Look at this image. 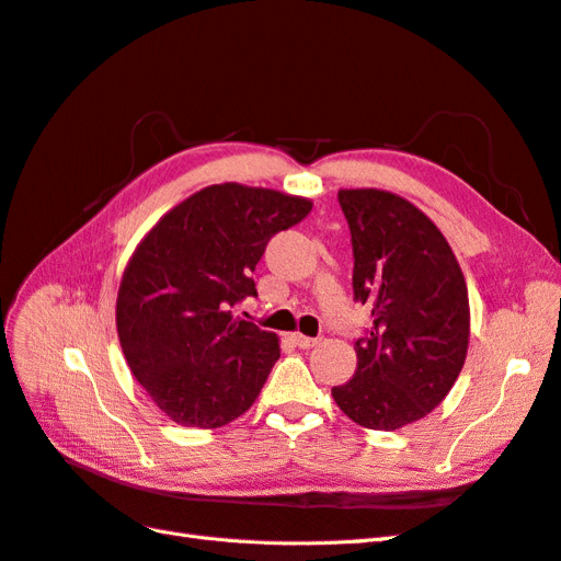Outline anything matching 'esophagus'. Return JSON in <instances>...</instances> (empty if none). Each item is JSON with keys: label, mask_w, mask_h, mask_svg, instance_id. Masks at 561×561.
Here are the masks:
<instances>
[{"label": "esophagus", "mask_w": 561, "mask_h": 561, "mask_svg": "<svg viewBox=\"0 0 561 561\" xmlns=\"http://www.w3.org/2000/svg\"><path fill=\"white\" fill-rule=\"evenodd\" d=\"M293 342H295L299 348H313V346L318 344V339L304 336V334H293Z\"/></svg>", "instance_id": "obj_1"}]
</instances>
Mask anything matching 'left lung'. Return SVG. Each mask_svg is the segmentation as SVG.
<instances>
[{
    "mask_svg": "<svg viewBox=\"0 0 561 561\" xmlns=\"http://www.w3.org/2000/svg\"><path fill=\"white\" fill-rule=\"evenodd\" d=\"M351 229L353 297L371 307L358 369L332 388L351 421L398 431L431 414L461 375L470 336L463 271L431 219L381 190H339Z\"/></svg>",
    "mask_w": 561,
    "mask_h": 561,
    "instance_id": "obj_1",
    "label": "left lung"
}]
</instances>
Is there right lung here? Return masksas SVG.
Wrapping results in <instances>:
<instances>
[{"instance_id":"obj_1","label":"right lung","mask_w":561,"mask_h":561,"mask_svg":"<svg viewBox=\"0 0 561 561\" xmlns=\"http://www.w3.org/2000/svg\"><path fill=\"white\" fill-rule=\"evenodd\" d=\"M313 203L239 182L192 194L154 225L124 271L116 332L133 377L186 428H219L257 400L280 358L278 336L231 307L257 297L250 278L268 239Z\"/></svg>"}]
</instances>
